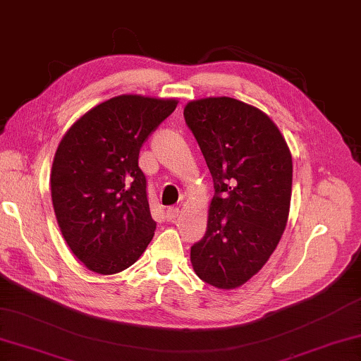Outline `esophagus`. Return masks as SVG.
<instances>
[{
  "label": "esophagus",
  "instance_id": "1",
  "mask_svg": "<svg viewBox=\"0 0 361 361\" xmlns=\"http://www.w3.org/2000/svg\"><path fill=\"white\" fill-rule=\"evenodd\" d=\"M178 215H179V207H168L166 209V219L169 221H173Z\"/></svg>",
  "mask_w": 361,
  "mask_h": 361
}]
</instances>
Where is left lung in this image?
Returning <instances> with one entry per match:
<instances>
[{
  "instance_id": "8db88e82",
  "label": "left lung",
  "mask_w": 361,
  "mask_h": 361,
  "mask_svg": "<svg viewBox=\"0 0 361 361\" xmlns=\"http://www.w3.org/2000/svg\"><path fill=\"white\" fill-rule=\"evenodd\" d=\"M183 118L215 188L207 231L190 253L193 269L215 288H239L269 261L286 228L289 147L267 114L231 97L188 102Z\"/></svg>"
}]
</instances>
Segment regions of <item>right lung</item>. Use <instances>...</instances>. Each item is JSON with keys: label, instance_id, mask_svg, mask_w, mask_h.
<instances>
[{"label": "right lung", "instance_id": "obj_1", "mask_svg": "<svg viewBox=\"0 0 361 361\" xmlns=\"http://www.w3.org/2000/svg\"><path fill=\"white\" fill-rule=\"evenodd\" d=\"M176 106L174 99L113 97L61 140L51 168L53 209L72 253L90 270H126L152 240L157 223L138 157Z\"/></svg>", "mask_w": 361, "mask_h": 361}]
</instances>
